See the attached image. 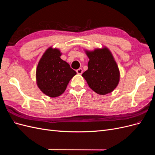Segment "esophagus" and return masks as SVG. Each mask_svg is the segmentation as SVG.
<instances>
[{
	"label": "esophagus",
	"mask_w": 155,
	"mask_h": 155,
	"mask_svg": "<svg viewBox=\"0 0 155 155\" xmlns=\"http://www.w3.org/2000/svg\"><path fill=\"white\" fill-rule=\"evenodd\" d=\"M76 72L78 74H81L83 73V70L82 68H79L78 70H76Z\"/></svg>",
	"instance_id": "esophagus-1"
}]
</instances>
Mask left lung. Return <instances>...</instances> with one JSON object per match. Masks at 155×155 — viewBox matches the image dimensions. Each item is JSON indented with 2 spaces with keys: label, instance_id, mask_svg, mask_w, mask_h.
I'll return each instance as SVG.
<instances>
[{
  "label": "left lung",
  "instance_id": "left-lung-1",
  "mask_svg": "<svg viewBox=\"0 0 155 155\" xmlns=\"http://www.w3.org/2000/svg\"><path fill=\"white\" fill-rule=\"evenodd\" d=\"M89 58L88 70L82 76L92 91L105 95L114 90L120 81V71L110 50L105 47L86 51Z\"/></svg>",
  "mask_w": 155,
  "mask_h": 155
}]
</instances>
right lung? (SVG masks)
Segmentation results:
<instances>
[{"mask_svg": "<svg viewBox=\"0 0 155 155\" xmlns=\"http://www.w3.org/2000/svg\"><path fill=\"white\" fill-rule=\"evenodd\" d=\"M61 53L50 47L44 53L36 70L37 86L45 94L51 97L59 96L66 90L76 72L60 58Z\"/></svg>", "mask_w": 155, "mask_h": 155, "instance_id": "1", "label": "right lung"}]
</instances>
